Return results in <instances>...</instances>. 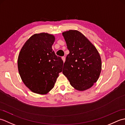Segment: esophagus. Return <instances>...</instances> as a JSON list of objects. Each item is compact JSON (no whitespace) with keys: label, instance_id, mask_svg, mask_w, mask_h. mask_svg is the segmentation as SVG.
Here are the masks:
<instances>
[{"label":"esophagus","instance_id":"esophagus-1","mask_svg":"<svg viewBox=\"0 0 125 125\" xmlns=\"http://www.w3.org/2000/svg\"><path fill=\"white\" fill-rule=\"evenodd\" d=\"M62 60H63V62H64L65 61V57H64V56L62 57Z\"/></svg>","mask_w":125,"mask_h":125}]
</instances>
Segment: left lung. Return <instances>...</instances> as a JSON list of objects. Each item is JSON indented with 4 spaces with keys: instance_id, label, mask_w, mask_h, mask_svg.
<instances>
[{
    "instance_id": "left-lung-1",
    "label": "left lung",
    "mask_w": 125,
    "mask_h": 125,
    "mask_svg": "<svg viewBox=\"0 0 125 125\" xmlns=\"http://www.w3.org/2000/svg\"><path fill=\"white\" fill-rule=\"evenodd\" d=\"M69 50L62 73L71 85L84 91L92 87L99 77L102 61L96 48L80 31L69 30L62 33Z\"/></svg>"
}]
</instances>
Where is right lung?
<instances>
[{
	"label": "right lung",
	"mask_w": 125,
	"mask_h": 125,
	"mask_svg": "<svg viewBox=\"0 0 125 125\" xmlns=\"http://www.w3.org/2000/svg\"><path fill=\"white\" fill-rule=\"evenodd\" d=\"M55 40L52 34H34L25 42L19 55L18 67L21 78L35 94L48 93L62 71L63 61L52 49Z\"/></svg>",
	"instance_id": "add662e5"
}]
</instances>
